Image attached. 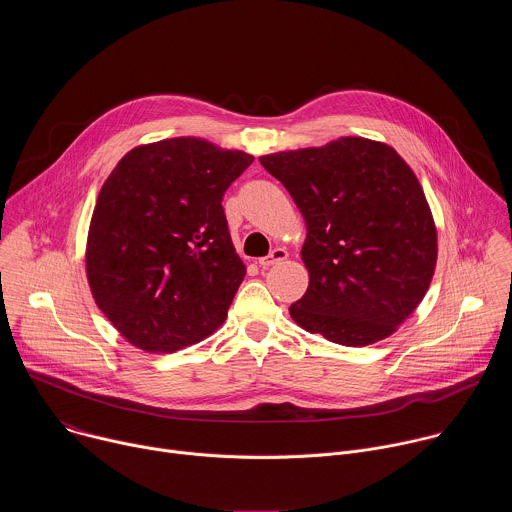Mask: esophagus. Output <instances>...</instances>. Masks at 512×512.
I'll list each match as a JSON object with an SVG mask.
<instances>
[{
  "instance_id": "esophagus-1",
  "label": "esophagus",
  "mask_w": 512,
  "mask_h": 512,
  "mask_svg": "<svg viewBox=\"0 0 512 512\" xmlns=\"http://www.w3.org/2000/svg\"><path fill=\"white\" fill-rule=\"evenodd\" d=\"M285 259H287V251H285V249H281V247H277V249H273L267 257L259 259V265H261L263 269H267V267L277 265V263H281V261H285Z\"/></svg>"
}]
</instances>
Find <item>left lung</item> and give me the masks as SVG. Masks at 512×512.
<instances>
[{
  "label": "left lung",
  "mask_w": 512,
  "mask_h": 512,
  "mask_svg": "<svg viewBox=\"0 0 512 512\" xmlns=\"http://www.w3.org/2000/svg\"><path fill=\"white\" fill-rule=\"evenodd\" d=\"M259 162L294 198L308 231L300 255L310 283L289 316L344 346L397 332L437 263L435 221L409 164L391 145L356 135Z\"/></svg>",
  "instance_id": "8db88e82"
}]
</instances>
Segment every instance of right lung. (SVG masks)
<instances>
[{
	"mask_svg": "<svg viewBox=\"0 0 512 512\" xmlns=\"http://www.w3.org/2000/svg\"><path fill=\"white\" fill-rule=\"evenodd\" d=\"M255 158L202 137L129 150L91 216L85 269L95 304L145 352H174L221 328L245 263L223 210Z\"/></svg>",
	"mask_w": 512,
	"mask_h": 512,
	"instance_id": "obj_1",
	"label": "right lung"
}]
</instances>
